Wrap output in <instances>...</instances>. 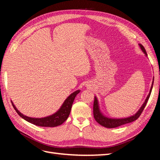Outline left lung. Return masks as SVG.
Listing matches in <instances>:
<instances>
[{
    "mask_svg": "<svg viewBox=\"0 0 160 160\" xmlns=\"http://www.w3.org/2000/svg\"><path fill=\"white\" fill-rule=\"evenodd\" d=\"M139 47L141 48L142 51L144 52L145 55L146 57H148L147 52L146 51V49L143 47V46L141 44H139ZM153 80H154V77L153 78V82H152V85L151 87V89H150L149 93L146 98V100H145L144 103L142 105V107L139 108V109L138 111V112L130 116V117L128 118H121V119H115V118H109L106 117L101 112L100 109H99V103H98V100L97 99L96 97L95 96V99H94V103H93V115H94V118L96 120V122H98L99 124H100L102 126L107 128H115L119 126H121V125L126 124L128 123H131L133 122V121L136 120L142 113V111L143 109L146 107V105L147 104L150 95H151L152 93V90L153 88Z\"/></svg>",
    "mask_w": 160,
    "mask_h": 160,
    "instance_id": "1",
    "label": "left lung"
}]
</instances>
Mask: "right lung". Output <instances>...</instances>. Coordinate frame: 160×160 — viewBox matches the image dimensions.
I'll return each instance as SVG.
<instances>
[{
  "label": "right lung",
  "instance_id": "obj_1",
  "mask_svg": "<svg viewBox=\"0 0 160 160\" xmlns=\"http://www.w3.org/2000/svg\"><path fill=\"white\" fill-rule=\"evenodd\" d=\"M80 91V90H77L74 91L73 93H72L68 98L65 100L61 106L60 109L58 110L57 112L49 116H47V117L41 118H30L23 115L17 109L15 105L13 104L12 101L11 102L13 108L16 110L17 113L19 115L20 117L26 120L27 122L40 127H57L61 125L62 123H64L67 120V119L68 118L71 112L72 103H73L76 95L78 94Z\"/></svg>",
  "mask_w": 160,
  "mask_h": 160
}]
</instances>
